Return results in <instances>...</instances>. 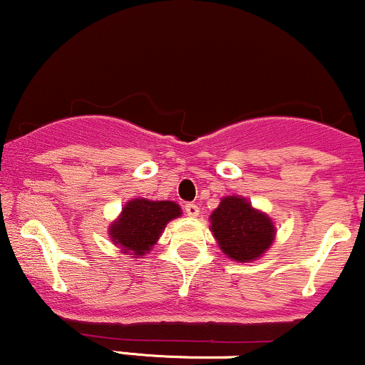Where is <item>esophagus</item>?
Here are the masks:
<instances>
[{
  "instance_id": "obj_1",
  "label": "esophagus",
  "mask_w": 365,
  "mask_h": 365,
  "mask_svg": "<svg viewBox=\"0 0 365 365\" xmlns=\"http://www.w3.org/2000/svg\"><path fill=\"white\" fill-rule=\"evenodd\" d=\"M184 210H186V214L190 215V217H198L200 215V209L197 203H186V205H184Z\"/></svg>"
}]
</instances>
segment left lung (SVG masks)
I'll list each match as a JSON object with an SVG mask.
<instances>
[{
	"instance_id": "left-lung-1",
	"label": "left lung",
	"mask_w": 365,
	"mask_h": 365,
	"mask_svg": "<svg viewBox=\"0 0 365 365\" xmlns=\"http://www.w3.org/2000/svg\"><path fill=\"white\" fill-rule=\"evenodd\" d=\"M209 219L219 249L233 261L259 259L275 242L277 228L273 219L240 195L221 198Z\"/></svg>"
}]
</instances>
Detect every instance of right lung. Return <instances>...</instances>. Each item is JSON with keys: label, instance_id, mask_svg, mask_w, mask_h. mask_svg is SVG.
<instances>
[{"label": "right lung", "instance_id": "1", "mask_svg": "<svg viewBox=\"0 0 365 365\" xmlns=\"http://www.w3.org/2000/svg\"><path fill=\"white\" fill-rule=\"evenodd\" d=\"M181 214V207L170 200L132 198L109 225L108 235L121 252L139 259L151 252L165 226Z\"/></svg>", "mask_w": 365, "mask_h": 365}]
</instances>
